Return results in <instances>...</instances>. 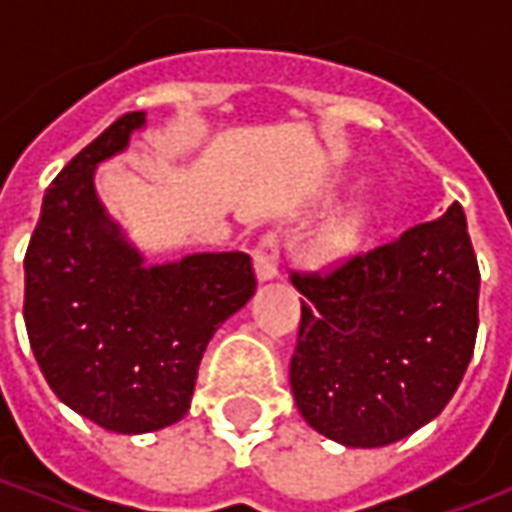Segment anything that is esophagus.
<instances>
[{
	"label": "esophagus",
	"mask_w": 512,
	"mask_h": 512,
	"mask_svg": "<svg viewBox=\"0 0 512 512\" xmlns=\"http://www.w3.org/2000/svg\"><path fill=\"white\" fill-rule=\"evenodd\" d=\"M255 271L260 282L279 277V238L277 233H266L255 246Z\"/></svg>",
	"instance_id": "esophagus-1"
}]
</instances>
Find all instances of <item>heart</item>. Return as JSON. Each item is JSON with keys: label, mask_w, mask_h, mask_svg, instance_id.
Listing matches in <instances>:
<instances>
[{"label": "heart", "mask_w": 512, "mask_h": 512, "mask_svg": "<svg viewBox=\"0 0 512 512\" xmlns=\"http://www.w3.org/2000/svg\"><path fill=\"white\" fill-rule=\"evenodd\" d=\"M362 227H365V211L343 213V216L332 224V244L334 246L351 244L356 235L362 233Z\"/></svg>", "instance_id": "b5f03b06"}]
</instances>
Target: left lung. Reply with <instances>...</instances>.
I'll return each mask as SVG.
<instances>
[{"instance_id": "obj_1", "label": "left lung", "mask_w": 512, "mask_h": 512, "mask_svg": "<svg viewBox=\"0 0 512 512\" xmlns=\"http://www.w3.org/2000/svg\"><path fill=\"white\" fill-rule=\"evenodd\" d=\"M290 282L304 296L290 386L310 428L345 447H386L439 417L477 340L480 268L458 202Z\"/></svg>"}]
</instances>
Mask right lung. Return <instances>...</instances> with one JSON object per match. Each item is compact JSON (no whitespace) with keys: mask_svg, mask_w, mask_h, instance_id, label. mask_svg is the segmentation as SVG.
Segmentation results:
<instances>
[{"mask_svg":"<svg viewBox=\"0 0 512 512\" xmlns=\"http://www.w3.org/2000/svg\"><path fill=\"white\" fill-rule=\"evenodd\" d=\"M128 112L51 180L24 257V323L62 403L115 433H150L189 411L216 329L255 296L252 257L200 252L145 266L95 194V167L123 153Z\"/></svg>","mask_w":512,"mask_h":512,"instance_id":"right-lung-1","label":"right lung"}]
</instances>
